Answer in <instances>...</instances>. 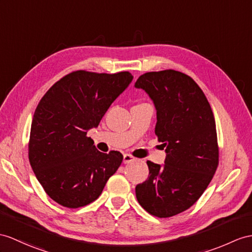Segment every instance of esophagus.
<instances>
[{
	"label": "esophagus",
	"mask_w": 252,
	"mask_h": 252,
	"mask_svg": "<svg viewBox=\"0 0 252 252\" xmlns=\"http://www.w3.org/2000/svg\"><path fill=\"white\" fill-rule=\"evenodd\" d=\"M136 160H137V158L129 155V154H125L124 158H123V161H124V163H130V162H133Z\"/></svg>",
	"instance_id": "esophagus-1"
}]
</instances>
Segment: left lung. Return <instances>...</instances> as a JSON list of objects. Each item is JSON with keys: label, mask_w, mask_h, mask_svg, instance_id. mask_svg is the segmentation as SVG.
Returning <instances> with one entry per match:
<instances>
[{"label": "left lung", "mask_w": 252, "mask_h": 252, "mask_svg": "<svg viewBox=\"0 0 252 252\" xmlns=\"http://www.w3.org/2000/svg\"><path fill=\"white\" fill-rule=\"evenodd\" d=\"M134 87L144 90L154 101L155 134L167 153L162 167L146 162L149 179L136 186V197L153 216L172 217L200 199L216 172V123L203 91L181 71L146 72Z\"/></svg>", "instance_id": "8db88e82"}]
</instances>
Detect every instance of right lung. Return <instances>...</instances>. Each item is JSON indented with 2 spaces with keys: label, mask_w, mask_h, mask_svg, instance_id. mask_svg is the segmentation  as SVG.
<instances>
[{
  "label": "right lung",
  "mask_w": 252,
  "mask_h": 252,
  "mask_svg": "<svg viewBox=\"0 0 252 252\" xmlns=\"http://www.w3.org/2000/svg\"><path fill=\"white\" fill-rule=\"evenodd\" d=\"M132 78L129 71L76 70L40 99L31 125L29 160L46 193L60 205L78 208L92 203L119 169L121 153L99 152L87 133L99 125Z\"/></svg>",
  "instance_id": "add662e5"
}]
</instances>
